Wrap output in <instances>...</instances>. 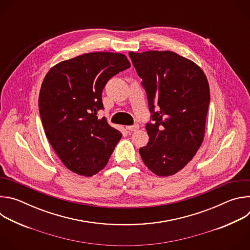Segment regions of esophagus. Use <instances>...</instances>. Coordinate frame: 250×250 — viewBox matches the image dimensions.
I'll use <instances>...</instances> for the list:
<instances>
[{
	"label": "esophagus",
	"instance_id": "obj_1",
	"mask_svg": "<svg viewBox=\"0 0 250 250\" xmlns=\"http://www.w3.org/2000/svg\"><path fill=\"white\" fill-rule=\"evenodd\" d=\"M138 128H139V125H138V124H134V125H132L126 126V129L129 130V131H136Z\"/></svg>",
	"mask_w": 250,
	"mask_h": 250
}]
</instances>
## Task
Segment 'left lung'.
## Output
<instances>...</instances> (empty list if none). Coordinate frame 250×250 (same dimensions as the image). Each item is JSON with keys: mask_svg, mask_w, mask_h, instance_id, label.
I'll return each mask as SVG.
<instances>
[{"mask_svg": "<svg viewBox=\"0 0 250 250\" xmlns=\"http://www.w3.org/2000/svg\"><path fill=\"white\" fill-rule=\"evenodd\" d=\"M142 79L150 112L149 141L139 148L158 176L180 171L195 156L205 134L209 88L203 70L172 51L128 53Z\"/></svg>", "mask_w": 250, "mask_h": 250, "instance_id": "obj_1", "label": "left lung"}]
</instances>
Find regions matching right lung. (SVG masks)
Instances as JSON below:
<instances>
[{"instance_id": "obj_1", "label": "right lung", "mask_w": 250, "mask_h": 250, "mask_svg": "<svg viewBox=\"0 0 250 250\" xmlns=\"http://www.w3.org/2000/svg\"><path fill=\"white\" fill-rule=\"evenodd\" d=\"M130 67L125 55L92 52L62 61L46 74L39 106L47 139L72 172L93 176L108 163L122 133L98 112L108 81Z\"/></svg>"}]
</instances>
